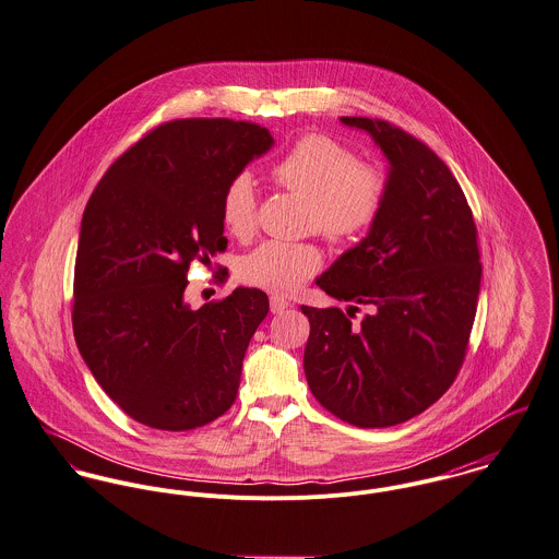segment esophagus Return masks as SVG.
Returning <instances> with one entry per match:
<instances>
[{
	"instance_id": "1",
	"label": "esophagus",
	"mask_w": 559,
	"mask_h": 559,
	"mask_svg": "<svg viewBox=\"0 0 559 559\" xmlns=\"http://www.w3.org/2000/svg\"><path fill=\"white\" fill-rule=\"evenodd\" d=\"M290 307V304L286 301V299H282V297H271V311L273 313H282V311H286Z\"/></svg>"
}]
</instances>
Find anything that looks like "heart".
<instances>
[{"mask_svg": "<svg viewBox=\"0 0 559 559\" xmlns=\"http://www.w3.org/2000/svg\"><path fill=\"white\" fill-rule=\"evenodd\" d=\"M277 186L307 201V228L331 243H356L376 224L386 199V175L342 143L307 134L273 166ZM222 222L239 239L255 228L252 177H233L222 194ZM322 264L316 243L264 241L239 262V277L275 295H293Z\"/></svg>", "mask_w": 559, "mask_h": 559, "instance_id": "b5f03b06", "label": "heart"}]
</instances>
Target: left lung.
I'll list each match as a JSON object with an SVG mask.
<instances>
[{"instance_id": "obj_1", "label": "left lung", "mask_w": 559, "mask_h": 559, "mask_svg": "<svg viewBox=\"0 0 559 559\" xmlns=\"http://www.w3.org/2000/svg\"><path fill=\"white\" fill-rule=\"evenodd\" d=\"M389 162L382 211L316 284L340 307H307L304 367L313 397L356 427H391L453 384L480 293L476 226L457 179L427 145L367 117H342ZM368 307L353 323L357 305Z\"/></svg>"}]
</instances>
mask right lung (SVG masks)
<instances>
[{
  "instance_id": "obj_1",
  "label": "right lung",
  "mask_w": 559,
  "mask_h": 559,
  "mask_svg": "<svg viewBox=\"0 0 559 559\" xmlns=\"http://www.w3.org/2000/svg\"><path fill=\"white\" fill-rule=\"evenodd\" d=\"M275 145L233 119L162 123L123 153L85 206L72 326L104 393L162 431L203 427L233 406L269 297L235 288L194 309L190 262L226 248L222 194Z\"/></svg>"
}]
</instances>
